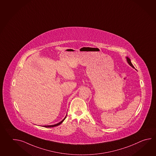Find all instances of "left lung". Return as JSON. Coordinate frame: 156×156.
Wrapping results in <instances>:
<instances>
[{
	"label": "left lung",
	"instance_id": "8db88e82",
	"mask_svg": "<svg viewBox=\"0 0 156 156\" xmlns=\"http://www.w3.org/2000/svg\"><path fill=\"white\" fill-rule=\"evenodd\" d=\"M127 60L128 63V64L130 65V66L134 68V67L133 66V64H132V63H131V61H130V59H129V58L127 57Z\"/></svg>",
	"mask_w": 156,
	"mask_h": 156
}]
</instances>
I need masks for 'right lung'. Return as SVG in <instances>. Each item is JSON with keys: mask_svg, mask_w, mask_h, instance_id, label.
Returning a JSON list of instances; mask_svg holds the SVG:
<instances>
[{"mask_svg": "<svg viewBox=\"0 0 156 156\" xmlns=\"http://www.w3.org/2000/svg\"><path fill=\"white\" fill-rule=\"evenodd\" d=\"M66 117H67V115H66V117L64 118L62 120V121H61V122H60L59 123H57V124H54V125H51V126H44V127H55V126H59V125H60V124L63 122L64 121V119H66Z\"/></svg>", "mask_w": 156, "mask_h": 156, "instance_id": "add662e5", "label": "right lung"}]
</instances>
